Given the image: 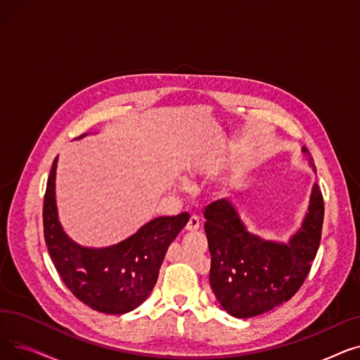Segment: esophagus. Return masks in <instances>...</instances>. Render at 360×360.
I'll list each match as a JSON object with an SVG mask.
<instances>
[{
	"instance_id": "esophagus-1",
	"label": "esophagus",
	"mask_w": 360,
	"mask_h": 360,
	"mask_svg": "<svg viewBox=\"0 0 360 360\" xmlns=\"http://www.w3.org/2000/svg\"><path fill=\"white\" fill-rule=\"evenodd\" d=\"M198 228H200V219L197 216H191L190 220H188L186 226H185V231L186 232H195V231H198Z\"/></svg>"
}]
</instances>
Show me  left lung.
<instances>
[{"instance_id": "1", "label": "left lung", "mask_w": 360, "mask_h": 360, "mask_svg": "<svg viewBox=\"0 0 360 360\" xmlns=\"http://www.w3.org/2000/svg\"><path fill=\"white\" fill-rule=\"evenodd\" d=\"M302 153L316 172L308 148L302 147ZM204 217L212 255V290L226 312L252 318L285 304L307 278L319 247L324 200L315 182L308 212L288 242L250 232L229 200L212 202Z\"/></svg>"}]
</instances>
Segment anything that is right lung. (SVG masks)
<instances>
[{"label": "right lung", "instance_id": "1", "mask_svg": "<svg viewBox=\"0 0 360 360\" xmlns=\"http://www.w3.org/2000/svg\"><path fill=\"white\" fill-rule=\"evenodd\" d=\"M56 165L58 158L52 163L44 200L45 242L56 271L72 295L91 309L112 315L134 311L153 290L169 245L190 216L156 217L118 243L83 247L65 233L58 217Z\"/></svg>", "mask_w": 360, "mask_h": 360}]
</instances>
